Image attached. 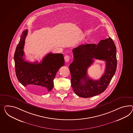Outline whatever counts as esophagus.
Instances as JSON below:
<instances>
[{
	"label": "esophagus",
	"mask_w": 133,
	"mask_h": 133,
	"mask_svg": "<svg viewBox=\"0 0 133 133\" xmlns=\"http://www.w3.org/2000/svg\"><path fill=\"white\" fill-rule=\"evenodd\" d=\"M64 60L65 62H68L70 60V57L68 55H66L64 57Z\"/></svg>",
	"instance_id": "esophagus-1"
}]
</instances>
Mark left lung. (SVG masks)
I'll list each match as a JSON object with an SVG mask.
<instances>
[{
    "instance_id": "1",
    "label": "left lung",
    "mask_w": 133,
    "mask_h": 133,
    "mask_svg": "<svg viewBox=\"0 0 133 133\" xmlns=\"http://www.w3.org/2000/svg\"><path fill=\"white\" fill-rule=\"evenodd\" d=\"M72 53L74 59L69 68L75 93L79 97L89 98L103 92L114 75L117 65L116 47L111 38L101 40L98 44L80 45L72 50ZM94 59L106 62L104 74L97 81L90 79L87 75Z\"/></svg>"
}]
</instances>
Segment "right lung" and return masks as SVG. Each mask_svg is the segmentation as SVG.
I'll use <instances>...</instances> for the list:
<instances>
[{
  "mask_svg": "<svg viewBox=\"0 0 133 133\" xmlns=\"http://www.w3.org/2000/svg\"><path fill=\"white\" fill-rule=\"evenodd\" d=\"M28 32L27 29L23 31L15 51L16 76L20 83L34 92L43 94L50 91L54 86L53 80L57 72L64 65L63 55L50 53L39 63L25 61L23 50Z\"/></svg>",
  "mask_w": 133,
  "mask_h": 133,
  "instance_id": "1",
  "label": "right lung"
}]
</instances>
